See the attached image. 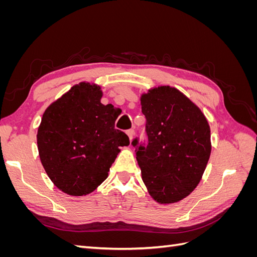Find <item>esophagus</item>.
Masks as SVG:
<instances>
[{"label":"esophagus","mask_w":257,"mask_h":257,"mask_svg":"<svg viewBox=\"0 0 257 257\" xmlns=\"http://www.w3.org/2000/svg\"><path fill=\"white\" fill-rule=\"evenodd\" d=\"M126 134H127L128 138L132 139V138H133V136H134V130H133V128L127 130V131H126Z\"/></svg>","instance_id":"1"}]
</instances>
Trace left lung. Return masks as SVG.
<instances>
[{
  "label": "left lung",
  "mask_w": 257,
  "mask_h": 257,
  "mask_svg": "<svg viewBox=\"0 0 257 257\" xmlns=\"http://www.w3.org/2000/svg\"><path fill=\"white\" fill-rule=\"evenodd\" d=\"M147 142H132L143 181L160 204L183 199L196 188L211 153L204 113L180 91L152 89L142 96Z\"/></svg>",
  "instance_id": "obj_1"
}]
</instances>
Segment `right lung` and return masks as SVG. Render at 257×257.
I'll return each mask as SVG.
<instances>
[{
    "mask_svg": "<svg viewBox=\"0 0 257 257\" xmlns=\"http://www.w3.org/2000/svg\"><path fill=\"white\" fill-rule=\"evenodd\" d=\"M102 91L81 82L52 103L37 132L42 164L54 185L82 196L106 180L119 147L128 146L124 132L114 127L119 110L100 103Z\"/></svg>",
    "mask_w": 257,
    "mask_h": 257,
    "instance_id": "obj_1",
    "label": "right lung"
}]
</instances>
